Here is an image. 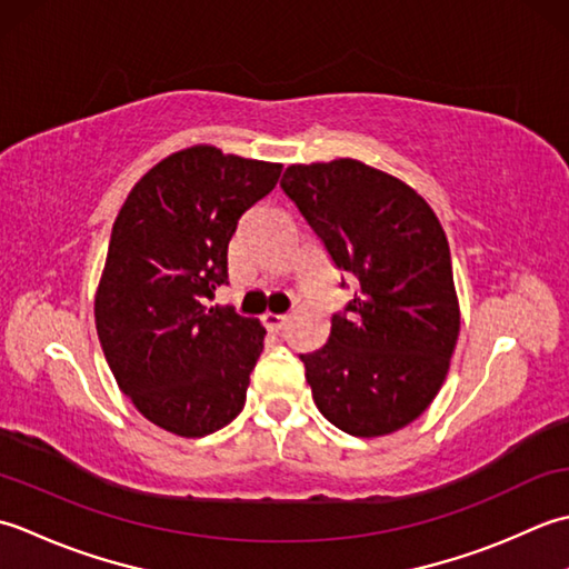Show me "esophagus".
I'll return each instance as SVG.
<instances>
[{
	"label": "esophagus",
	"mask_w": 569,
	"mask_h": 569,
	"mask_svg": "<svg viewBox=\"0 0 569 569\" xmlns=\"http://www.w3.org/2000/svg\"><path fill=\"white\" fill-rule=\"evenodd\" d=\"M262 323L272 331H280L287 323V315H272V311H264L262 315Z\"/></svg>",
	"instance_id": "obj_1"
}]
</instances>
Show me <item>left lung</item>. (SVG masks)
Instances as JSON below:
<instances>
[{
	"instance_id": "obj_1",
	"label": "left lung",
	"mask_w": 569,
	"mask_h": 569,
	"mask_svg": "<svg viewBox=\"0 0 569 569\" xmlns=\"http://www.w3.org/2000/svg\"><path fill=\"white\" fill-rule=\"evenodd\" d=\"M295 201L356 295L329 341L301 356L319 412L353 437L417 420L449 373L459 299L442 223L420 193L358 159L287 167Z\"/></svg>"
}]
</instances>
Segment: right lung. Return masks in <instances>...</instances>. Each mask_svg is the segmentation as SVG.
Here are the masks:
<instances>
[{
    "label": "right lung",
    "mask_w": 569,
    "mask_h": 569,
    "mask_svg": "<svg viewBox=\"0 0 569 569\" xmlns=\"http://www.w3.org/2000/svg\"><path fill=\"white\" fill-rule=\"evenodd\" d=\"M280 171L193 144L149 169L114 218L96 292L98 339L120 390L171 435H211L246 405L264 329L208 299L228 277L240 216Z\"/></svg>",
    "instance_id": "add662e5"
}]
</instances>
